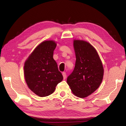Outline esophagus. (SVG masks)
I'll use <instances>...</instances> for the list:
<instances>
[{
	"mask_svg": "<svg viewBox=\"0 0 126 126\" xmlns=\"http://www.w3.org/2000/svg\"><path fill=\"white\" fill-rule=\"evenodd\" d=\"M63 79H65L66 78V74L65 72H63Z\"/></svg>",
	"mask_w": 126,
	"mask_h": 126,
	"instance_id": "1",
	"label": "esophagus"
}]
</instances>
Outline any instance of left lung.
Masks as SVG:
<instances>
[{
    "label": "left lung",
    "mask_w": 126,
    "mask_h": 126,
    "mask_svg": "<svg viewBox=\"0 0 126 126\" xmlns=\"http://www.w3.org/2000/svg\"><path fill=\"white\" fill-rule=\"evenodd\" d=\"M76 63L67 82L76 96L85 98L100 86L104 76V68L99 56L90 43L74 40Z\"/></svg>",
    "instance_id": "obj_1"
}]
</instances>
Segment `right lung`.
I'll return each instance as SVG.
<instances>
[{"instance_id":"right-lung-1","label":"right lung","mask_w":126,"mask_h":126,"mask_svg":"<svg viewBox=\"0 0 126 126\" xmlns=\"http://www.w3.org/2000/svg\"><path fill=\"white\" fill-rule=\"evenodd\" d=\"M57 44L54 40L42 42L34 49L24 64V76L29 88L39 97L54 92L63 76L53 58Z\"/></svg>"}]
</instances>
